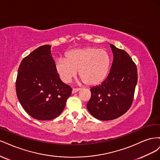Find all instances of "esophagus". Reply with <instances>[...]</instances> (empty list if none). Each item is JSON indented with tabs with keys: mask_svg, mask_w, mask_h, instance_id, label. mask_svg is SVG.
<instances>
[{
	"mask_svg": "<svg viewBox=\"0 0 160 160\" xmlns=\"http://www.w3.org/2000/svg\"><path fill=\"white\" fill-rule=\"evenodd\" d=\"M80 89H81V88H73V89H72V93H77V91H79Z\"/></svg>",
	"mask_w": 160,
	"mask_h": 160,
	"instance_id": "1",
	"label": "esophagus"
}]
</instances>
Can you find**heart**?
<instances>
[{"label":"heart","instance_id":"heart-1","mask_svg":"<svg viewBox=\"0 0 160 160\" xmlns=\"http://www.w3.org/2000/svg\"><path fill=\"white\" fill-rule=\"evenodd\" d=\"M109 67V58L103 50L87 47L73 49L66 53L65 59L55 62V69L61 79L69 83L79 71L81 79L88 85L102 81Z\"/></svg>","mask_w":160,"mask_h":160}]
</instances>
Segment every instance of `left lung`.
Wrapping results in <instances>:
<instances>
[{"label":"left lung","mask_w":160,"mask_h":160,"mask_svg":"<svg viewBox=\"0 0 160 160\" xmlns=\"http://www.w3.org/2000/svg\"><path fill=\"white\" fill-rule=\"evenodd\" d=\"M113 61L107 78L101 85L90 89L87 104L96 119L109 121L125 113L132 105L138 82L137 66L128 53L110 44Z\"/></svg>","instance_id":"left-lung-1"}]
</instances>
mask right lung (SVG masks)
I'll list each match as a JSON object with an SVG mask.
<instances>
[{"instance_id":"add662e5","label":"right lung","mask_w":160,"mask_h":160,"mask_svg":"<svg viewBox=\"0 0 160 160\" xmlns=\"http://www.w3.org/2000/svg\"><path fill=\"white\" fill-rule=\"evenodd\" d=\"M42 45L22 60L18 69L16 92L26 112L38 120H51L63 111L72 88L61 81L51 53Z\"/></svg>"}]
</instances>
